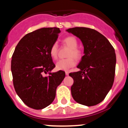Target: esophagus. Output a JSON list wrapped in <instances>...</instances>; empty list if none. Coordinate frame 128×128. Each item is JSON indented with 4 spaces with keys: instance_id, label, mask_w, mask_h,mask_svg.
Listing matches in <instances>:
<instances>
[{
    "instance_id": "34e87169",
    "label": "esophagus",
    "mask_w": 128,
    "mask_h": 128,
    "mask_svg": "<svg viewBox=\"0 0 128 128\" xmlns=\"http://www.w3.org/2000/svg\"><path fill=\"white\" fill-rule=\"evenodd\" d=\"M66 75H67V76L68 75V74H69V72H68V71H66Z\"/></svg>"
}]
</instances>
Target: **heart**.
Wrapping results in <instances>:
<instances>
[{
	"label": "heart",
	"instance_id": "b5f03b06",
	"mask_svg": "<svg viewBox=\"0 0 128 128\" xmlns=\"http://www.w3.org/2000/svg\"><path fill=\"white\" fill-rule=\"evenodd\" d=\"M63 43L67 46L70 48L67 56L69 57L66 59H61L58 60L56 63V68L58 70H68L73 66H75L76 60H80L82 57L81 51L77 48L78 42L77 39L73 36H67L63 40ZM58 45L56 43H54L50 49V55L53 59H56L58 55ZM71 56H73L71 57Z\"/></svg>",
	"mask_w": 128,
	"mask_h": 128
}]
</instances>
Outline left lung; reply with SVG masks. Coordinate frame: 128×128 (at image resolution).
Returning a JSON list of instances; mask_svg holds the SVG:
<instances>
[{"mask_svg":"<svg viewBox=\"0 0 128 128\" xmlns=\"http://www.w3.org/2000/svg\"><path fill=\"white\" fill-rule=\"evenodd\" d=\"M66 31L80 40L84 54L77 66L80 70L69 74L74 80L72 96L81 105H96L105 99L114 83L115 50L106 38L94 29L76 27Z\"/></svg>","mask_w":128,"mask_h":128,"instance_id":"left-lung-1","label":"left lung"}]
</instances>
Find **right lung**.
<instances>
[{"mask_svg":"<svg viewBox=\"0 0 128 128\" xmlns=\"http://www.w3.org/2000/svg\"><path fill=\"white\" fill-rule=\"evenodd\" d=\"M60 32L56 28H43L28 34L16 47L11 60L13 84L28 106L42 110L54 100L57 87L65 78L61 70L51 72L55 65L50 49ZM48 76H44V73Z\"/></svg>","mask_w":128,"mask_h":128,"instance_id":"right-lung-1","label":"right lung"}]
</instances>
